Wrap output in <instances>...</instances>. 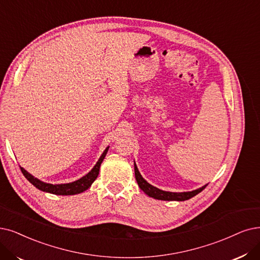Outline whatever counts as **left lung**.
Here are the masks:
<instances>
[{"label":"left lung","mask_w":260,"mask_h":260,"mask_svg":"<svg viewBox=\"0 0 260 260\" xmlns=\"http://www.w3.org/2000/svg\"><path fill=\"white\" fill-rule=\"evenodd\" d=\"M134 174H136V179L138 181V184L141 188V190L145 194H147L149 197H152V199H154V200H160V201L183 202V201L192 199L193 196L202 192L207 186V184H205L202 186V188L190 191V192H169V191H163V190L155 188V186L151 185L150 183H148L146 180H145L142 177L141 173L139 172L138 166L136 163H134Z\"/></svg>","instance_id":"left-lung-1"}]
</instances>
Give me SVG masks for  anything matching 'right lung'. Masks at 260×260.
Here are the masks:
<instances>
[{"mask_svg":"<svg viewBox=\"0 0 260 260\" xmlns=\"http://www.w3.org/2000/svg\"><path fill=\"white\" fill-rule=\"evenodd\" d=\"M109 147L110 146H108L105 149V151L102 152L99 160L97 161L94 168L91 169V171L88 172L85 176H83L82 178H80L74 182L59 183V184L47 183V182H44V181L39 180L38 178L34 177L33 175H30L23 168H20V169H21V172L24 175V177L40 191H44V192L51 193V194H55V195H75V194H79V193L86 191L91 185V183L96 180V178L98 177V174H99L100 165H101L103 159H105V157H106V154L109 150Z\"/></svg>","mask_w":260,"mask_h":260,"instance_id":"1","label":"right lung"}]
</instances>
